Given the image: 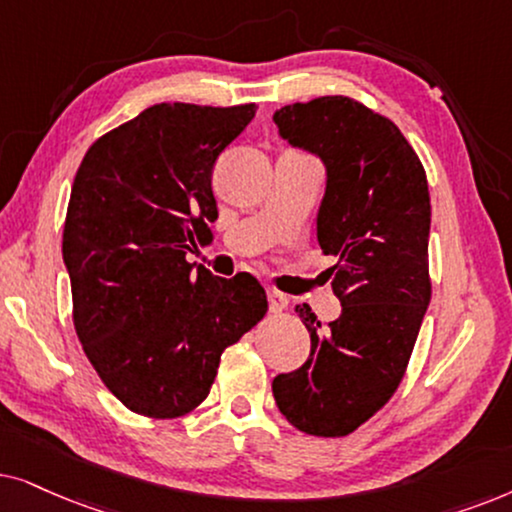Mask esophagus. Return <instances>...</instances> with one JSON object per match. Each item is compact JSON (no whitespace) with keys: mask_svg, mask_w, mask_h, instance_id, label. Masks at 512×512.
<instances>
[{"mask_svg":"<svg viewBox=\"0 0 512 512\" xmlns=\"http://www.w3.org/2000/svg\"><path fill=\"white\" fill-rule=\"evenodd\" d=\"M267 299H269L271 313H281L288 309V304H290L288 295H283V292H278V290H267Z\"/></svg>","mask_w":512,"mask_h":512,"instance_id":"1","label":"esophagus"}]
</instances>
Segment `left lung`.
Wrapping results in <instances>:
<instances>
[{
    "label": "left lung",
    "mask_w": 512,
    "mask_h": 512,
    "mask_svg": "<svg viewBox=\"0 0 512 512\" xmlns=\"http://www.w3.org/2000/svg\"><path fill=\"white\" fill-rule=\"evenodd\" d=\"M283 140L325 166L316 231L342 316L325 327L309 304V360L278 374L274 398L292 426L342 438L388 403L410 363L431 302L426 170L400 128L344 95L276 109Z\"/></svg>",
    "instance_id": "left-lung-1"
}]
</instances>
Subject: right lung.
<instances>
[{"mask_svg":"<svg viewBox=\"0 0 512 512\" xmlns=\"http://www.w3.org/2000/svg\"><path fill=\"white\" fill-rule=\"evenodd\" d=\"M255 112L147 107L95 140L74 177L63 231L74 330L102 384L142 417L199 407L222 351L267 313L257 278L187 262L217 220V156Z\"/></svg>","mask_w":512,"mask_h":512,"instance_id":"1","label":"right lung"}]
</instances>
